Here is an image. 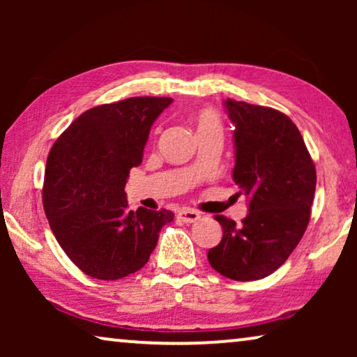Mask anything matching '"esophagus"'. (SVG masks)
I'll list each match as a JSON object with an SVG mask.
<instances>
[{"label":"esophagus","instance_id":"34e87169","mask_svg":"<svg viewBox=\"0 0 357 357\" xmlns=\"http://www.w3.org/2000/svg\"><path fill=\"white\" fill-rule=\"evenodd\" d=\"M177 218L180 219V221H183V222H195V221H198L199 218H202V214H199L198 211H195V209L182 208L177 213Z\"/></svg>","mask_w":357,"mask_h":357}]
</instances>
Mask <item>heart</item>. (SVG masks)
<instances>
[{
	"mask_svg": "<svg viewBox=\"0 0 357 357\" xmlns=\"http://www.w3.org/2000/svg\"><path fill=\"white\" fill-rule=\"evenodd\" d=\"M195 125H197V131L221 130V119H219L216 110L203 109L195 119Z\"/></svg>",
	"mask_w": 357,
	"mask_h": 357,
	"instance_id": "heart-1",
	"label": "heart"
}]
</instances>
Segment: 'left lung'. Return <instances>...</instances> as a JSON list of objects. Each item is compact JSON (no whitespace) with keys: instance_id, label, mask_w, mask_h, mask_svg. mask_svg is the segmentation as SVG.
Wrapping results in <instances>:
<instances>
[{"instance_id":"obj_1","label":"left lung","mask_w":357,"mask_h":357,"mask_svg":"<svg viewBox=\"0 0 357 357\" xmlns=\"http://www.w3.org/2000/svg\"><path fill=\"white\" fill-rule=\"evenodd\" d=\"M234 130V182L250 198L242 224L218 214L222 238L208 260L234 281L270 276L304 236L314 203L317 172L301 131L270 107L227 99Z\"/></svg>"}]
</instances>
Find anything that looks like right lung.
Returning a JSON list of instances; mask_svg holds the SVG:
<instances>
[{
	"label": "right lung",
	"mask_w": 357,
	"mask_h": 357,
	"mask_svg": "<svg viewBox=\"0 0 357 357\" xmlns=\"http://www.w3.org/2000/svg\"><path fill=\"white\" fill-rule=\"evenodd\" d=\"M170 97H130L81 114L52 146L42 199L48 224L87 276L114 281L149 260L167 209H128L125 185Z\"/></svg>",
	"instance_id": "1"
}]
</instances>
